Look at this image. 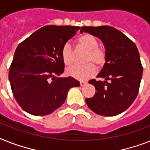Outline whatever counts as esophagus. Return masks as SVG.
<instances>
[{"mask_svg": "<svg viewBox=\"0 0 150 150\" xmlns=\"http://www.w3.org/2000/svg\"><path fill=\"white\" fill-rule=\"evenodd\" d=\"M87 83L86 82H84V81H80V85L81 86H85V85H86V84Z\"/></svg>", "mask_w": 150, "mask_h": 150, "instance_id": "esophagus-1", "label": "esophagus"}]
</instances>
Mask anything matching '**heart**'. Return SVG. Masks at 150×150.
<instances>
[{
	"label": "heart",
	"instance_id": "b5f03b06",
	"mask_svg": "<svg viewBox=\"0 0 150 150\" xmlns=\"http://www.w3.org/2000/svg\"><path fill=\"white\" fill-rule=\"evenodd\" d=\"M77 44L80 47L86 50V54L84 58L83 66H74L67 70L70 76L79 80H86L93 76L97 68H101L106 63V54L103 48L98 47V40L92 34L83 33L77 38ZM61 57L64 64L71 66L74 62V54L72 46L66 43L61 50Z\"/></svg>",
	"mask_w": 150,
	"mask_h": 150
}]
</instances>
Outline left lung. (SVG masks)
Returning <instances> with one entry per match:
<instances>
[{"label": "left lung", "mask_w": 150, "mask_h": 150, "mask_svg": "<svg viewBox=\"0 0 150 150\" xmlns=\"http://www.w3.org/2000/svg\"><path fill=\"white\" fill-rule=\"evenodd\" d=\"M86 32L100 38L104 44L106 60L96 77L90 80L96 93L86 98L89 108L98 115L113 117L130 106L139 92L143 66L136 44L121 31L110 26L82 27Z\"/></svg>", "instance_id": "1"}]
</instances>
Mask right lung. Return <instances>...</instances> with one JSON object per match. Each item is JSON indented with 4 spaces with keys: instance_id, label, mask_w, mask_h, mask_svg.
Masks as SVG:
<instances>
[{
    "instance_id": "obj_1",
    "label": "right lung",
    "mask_w": 150,
    "mask_h": 150,
    "mask_svg": "<svg viewBox=\"0 0 150 150\" xmlns=\"http://www.w3.org/2000/svg\"><path fill=\"white\" fill-rule=\"evenodd\" d=\"M80 27L47 25L18 45L9 70V80L17 103L34 116L50 114L63 105L70 88L80 86L64 71L63 46Z\"/></svg>"
}]
</instances>
